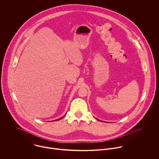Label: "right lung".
Wrapping results in <instances>:
<instances>
[{
	"mask_svg": "<svg viewBox=\"0 0 159 159\" xmlns=\"http://www.w3.org/2000/svg\"><path fill=\"white\" fill-rule=\"evenodd\" d=\"M63 117H61V118H63ZM61 118H60V119H56V120H55V121H56V120H60V119H61Z\"/></svg>",
	"mask_w": 159,
	"mask_h": 159,
	"instance_id": "1",
	"label": "right lung"
}]
</instances>
